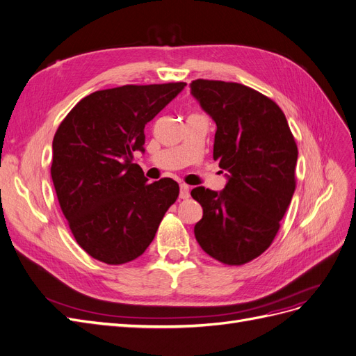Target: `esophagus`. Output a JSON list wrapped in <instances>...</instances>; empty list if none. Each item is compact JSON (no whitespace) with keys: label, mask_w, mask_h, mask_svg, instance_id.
<instances>
[{"label":"esophagus","mask_w":356,"mask_h":356,"mask_svg":"<svg viewBox=\"0 0 356 356\" xmlns=\"http://www.w3.org/2000/svg\"><path fill=\"white\" fill-rule=\"evenodd\" d=\"M179 197L181 199H188L190 197V187L187 184H181L179 186Z\"/></svg>","instance_id":"esophagus-1"}]
</instances>
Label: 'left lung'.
<instances>
[{
    "label": "left lung",
    "instance_id": "obj_1",
    "mask_svg": "<svg viewBox=\"0 0 356 356\" xmlns=\"http://www.w3.org/2000/svg\"><path fill=\"white\" fill-rule=\"evenodd\" d=\"M216 124L213 159L228 170L224 191H191L203 207L195 240L224 265H244L274 241L296 188L298 145L278 104L237 82L190 83Z\"/></svg>",
    "mask_w": 356,
    "mask_h": 356
}]
</instances>
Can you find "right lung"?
<instances>
[{
    "label": "right lung",
    "instance_id": "obj_1",
    "mask_svg": "<svg viewBox=\"0 0 356 356\" xmlns=\"http://www.w3.org/2000/svg\"><path fill=\"white\" fill-rule=\"evenodd\" d=\"M186 82L95 91L73 107L53 140L51 178L69 228L94 259L122 265L150 246L179 194L178 182H149L134 163L144 128Z\"/></svg>",
    "mask_w": 356,
    "mask_h": 356
}]
</instances>
